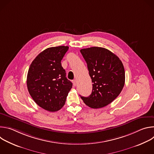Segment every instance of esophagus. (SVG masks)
<instances>
[{"instance_id":"34e87169","label":"esophagus","mask_w":154,"mask_h":154,"mask_svg":"<svg viewBox=\"0 0 154 154\" xmlns=\"http://www.w3.org/2000/svg\"><path fill=\"white\" fill-rule=\"evenodd\" d=\"M72 83H73V85H74V86H75L77 85V81H76V80H74L72 81Z\"/></svg>"}]
</instances>
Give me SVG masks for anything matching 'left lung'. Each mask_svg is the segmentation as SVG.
<instances>
[{"label": "left lung", "instance_id": "1", "mask_svg": "<svg viewBox=\"0 0 154 154\" xmlns=\"http://www.w3.org/2000/svg\"><path fill=\"white\" fill-rule=\"evenodd\" d=\"M92 80L93 90L88 97L80 96L92 108H100L112 103L121 93L125 83L123 64L115 54L99 47L82 49Z\"/></svg>", "mask_w": 154, "mask_h": 154}]
</instances>
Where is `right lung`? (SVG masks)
Returning <instances> with one entry per match:
<instances>
[{
  "instance_id": "add662e5",
  "label": "right lung",
  "mask_w": 154,
  "mask_h": 154,
  "mask_svg": "<svg viewBox=\"0 0 154 154\" xmlns=\"http://www.w3.org/2000/svg\"><path fill=\"white\" fill-rule=\"evenodd\" d=\"M68 49L61 46L45 49L34 59L29 69L28 91L36 103L49 112L58 111L63 106L72 87L61 63Z\"/></svg>"
}]
</instances>
